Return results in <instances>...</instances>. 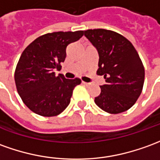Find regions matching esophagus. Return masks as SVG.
Instances as JSON below:
<instances>
[{
    "label": "esophagus",
    "mask_w": 160,
    "mask_h": 160,
    "mask_svg": "<svg viewBox=\"0 0 160 160\" xmlns=\"http://www.w3.org/2000/svg\"><path fill=\"white\" fill-rule=\"evenodd\" d=\"M82 83L85 85V86H89L90 85V83H88V82H85V81H82Z\"/></svg>",
    "instance_id": "esophagus-1"
}]
</instances>
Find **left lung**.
I'll list each match as a JSON object with an SVG mask.
<instances>
[{
	"label": "left lung",
	"mask_w": 160,
	"mask_h": 160,
	"mask_svg": "<svg viewBox=\"0 0 160 160\" xmlns=\"http://www.w3.org/2000/svg\"><path fill=\"white\" fill-rule=\"evenodd\" d=\"M84 34L99 53L97 74L106 79L94 102L112 114L130 109L140 95L145 80V68L137 50L127 38L112 30L88 29Z\"/></svg>",
	"instance_id": "left-lung-1"
}]
</instances>
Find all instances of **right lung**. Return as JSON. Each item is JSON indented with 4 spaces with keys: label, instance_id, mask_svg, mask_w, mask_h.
<instances>
[{
    "label": "right lung",
    "instance_id": "add662e5",
    "mask_svg": "<svg viewBox=\"0 0 160 160\" xmlns=\"http://www.w3.org/2000/svg\"><path fill=\"white\" fill-rule=\"evenodd\" d=\"M84 31L53 32L43 34L25 48L16 65L14 81L23 103L36 114L53 117L68 106L79 78L56 76L67 56V47L83 36Z\"/></svg>",
    "mask_w": 160,
    "mask_h": 160
}]
</instances>
